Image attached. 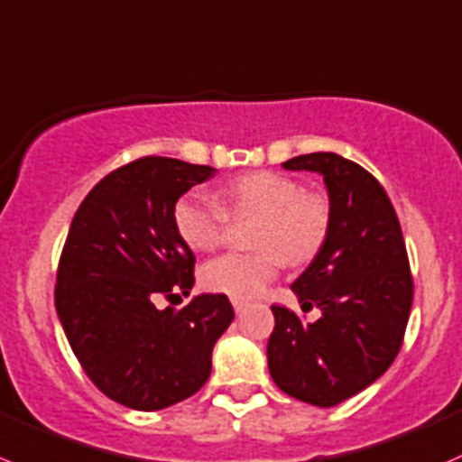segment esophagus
I'll return each mask as SVG.
<instances>
[{
    "instance_id": "obj_1",
    "label": "esophagus",
    "mask_w": 462,
    "mask_h": 462,
    "mask_svg": "<svg viewBox=\"0 0 462 462\" xmlns=\"http://www.w3.org/2000/svg\"><path fill=\"white\" fill-rule=\"evenodd\" d=\"M231 303H233V310H236L237 314H242V312H245V310H246V303H245V300H240V299H233Z\"/></svg>"
}]
</instances>
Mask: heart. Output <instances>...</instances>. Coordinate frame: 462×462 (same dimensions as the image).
Instances as JSON below:
<instances>
[{
  "label": "heart",
  "mask_w": 462,
  "mask_h": 462,
  "mask_svg": "<svg viewBox=\"0 0 462 462\" xmlns=\"http://www.w3.org/2000/svg\"><path fill=\"white\" fill-rule=\"evenodd\" d=\"M260 216L255 231L258 251H229L202 267L207 290L249 300L278 276L285 255L291 263L314 258L330 233V202L323 193L303 190L299 180L260 171L237 177L216 199L193 190L177 199L172 220L181 240L193 251L216 249L229 217Z\"/></svg>",
  "instance_id": "b5f03b06"
}]
</instances>
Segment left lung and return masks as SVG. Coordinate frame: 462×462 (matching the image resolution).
Segmentation results:
<instances>
[{
	"mask_svg": "<svg viewBox=\"0 0 462 462\" xmlns=\"http://www.w3.org/2000/svg\"><path fill=\"white\" fill-rule=\"evenodd\" d=\"M285 171L319 172L330 198V233L310 267L291 282L305 323L273 305L267 344L272 380L287 395L337 406L386 373L400 353L413 303L400 220L380 181L335 152L300 154Z\"/></svg>",
	"mask_w": 462,
	"mask_h": 462,
	"instance_id": "left-lung-1",
	"label": "left lung"
}]
</instances>
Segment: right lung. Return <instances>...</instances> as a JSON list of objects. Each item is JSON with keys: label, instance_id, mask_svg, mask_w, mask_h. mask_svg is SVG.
<instances>
[{"label": "right lung", "instance_id": "1", "mask_svg": "<svg viewBox=\"0 0 462 462\" xmlns=\"http://www.w3.org/2000/svg\"><path fill=\"white\" fill-rule=\"evenodd\" d=\"M216 172L141 157L103 177L71 220L58 264V317L87 377L127 409L159 411L198 393L211 375L213 346L233 321L225 294L157 308L162 296L193 290L195 255L172 211Z\"/></svg>", "mask_w": 462, "mask_h": 462}]
</instances>
